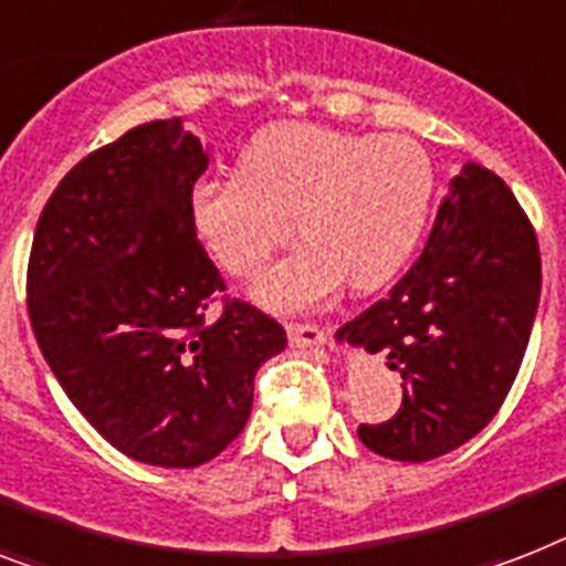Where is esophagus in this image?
I'll return each instance as SVG.
<instances>
[{"instance_id":"esophagus-1","label":"esophagus","mask_w":566,"mask_h":566,"mask_svg":"<svg viewBox=\"0 0 566 566\" xmlns=\"http://www.w3.org/2000/svg\"><path fill=\"white\" fill-rule=\"evenodd\" d=\"M287 339H291V346L296 348H314V346H323L325 339V331L314 323H291L287 325Z\"/></svg>"}]
</instances>
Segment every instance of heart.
Listing matches in <instances>:
<instances>
[{
	"label": "heart",
	"mask_w": 566,
	"mask_h": 566,
	"mask_svg": "<svg viewBox=\"0 0 566 566\" xmlns=\"http://www.w3.org/2000/svg\"><path fill=\"white\" fill-rule=\"evenodd\" d=\"M433 159L410 136H357L316 124H275L241 156V174L197 179L188 214L229 275H252L296 220V252L255 282L273 311L323 302L343 279L369 293L416 250L433 203Z\"/></svg>",
	"instance_id": "obj_1"
}]
</instances>
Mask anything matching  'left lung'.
Masks as SVG:
<instances>
[{
  "label": "left lung",
  "instance_id": "obj_1",
  "mask_svg": "<svg viewBox=\"0 0 566 566\" xmlns=\"http://www.w3.org/2000/svg\"><path fill=\"white\" fill-rule=\"evenodd\" d=\"M541 298V250L512 188L482 165L450 179L424 250L389 296L337 331L384 352L403 401L384 424H360L369 450L398 462L444 457L506 401Z\"/></svg>",
  "mask_w": 566,
  "mask_h": 566
}]
</instances>
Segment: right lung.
I'll return each instance as SVG.
<instances>
[{
    "label": "right lung",
    "mask_w": 566,
    "mask_h": 566,
    "mask_svg": "<svg viewBox=\"0 0 566 566\" xmlns=\"http://www.w3.org/2000/svg\"><path fill=\"white\" fill-rule=\"evenodd\" d=\"M209 156L182 118L133 127L60 179L36 220L29 316L36 346L116 450L197 468L243 430L252 380L287 346L273 316L223 296L188 195Z\"/></svg>",
    "instance_id": "add662e5"
}]
</instances>
